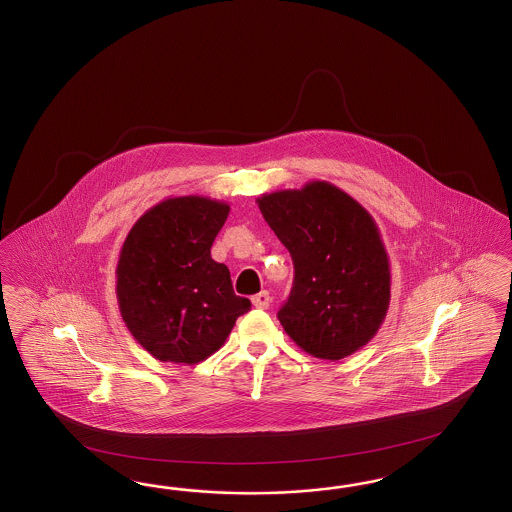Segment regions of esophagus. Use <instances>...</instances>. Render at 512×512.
I'll return each instance as SVG.
<instances>
[{"label":"esophagus","mask_w":512,"mask_h":512,"mask_svg":"<svg viewBox=\"0 0 512 512\" xmlns=\"http://www.w3.org/2000/svg\"><path fill=\"white\" fill-rule=\"evenodd\" d=\"M251 302H253V306H255V308H259V310H266V308L270 306L272 298H270V293H268V291H261L259 295H255L251 298Z\"/></svg>","instance_id":"34e87169"}]
</instances>
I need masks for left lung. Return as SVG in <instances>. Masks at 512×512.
<instances>
[{
  "mask_svg": "<svg viewBox=\"0 0 512 512\" xmlns=\"http://www.w3.org/2000/svg\"><path fill=\"white\" fill-rule=\"evenodd\" d=\"M257 202L295 264L279 323L313 357L353 355L377 334L390 302L387 249L373 217L328 182Z\"/></svg>",
  "mask_w": 512,
  "mask_h": 512,
  "instance_id": "8db88e82",
  "label": "left lung"
}]
</instances>
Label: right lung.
Listing matches in <instances>:
<instances>
[{
    "instance_id": "add662e5",
    "label": "right lung",
    "mask_w": 512,
    "mask_h": 512,
    "mask_svg": "<svg viewBox=\"0 0 512 512\" xmlns=\"http://www.w3.org/2000/svg\"><path fill=\"white\" fill-rule=\"evenodd\" d=\"M227 202L189 195L155 204L127 234L116 268L125 326L161 362L197 364L216 353L248 298L210 248L229 216Z\"/></svg>"
}]
</instances>
